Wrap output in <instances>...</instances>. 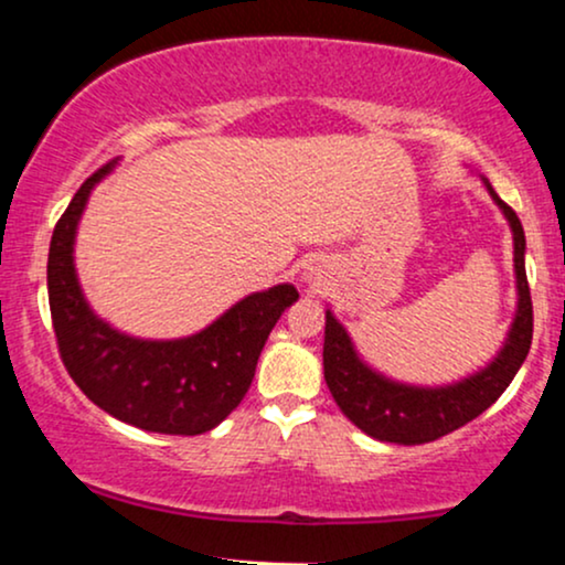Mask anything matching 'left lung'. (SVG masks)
<instances>
[{
  "instance_id": "1",
  "label": "left lung",
  "mask_w": 565,
  "mask_h": 565,
  "mask_svg": "<svg viewBox=\"0 0 565 565\" xmlns=\"http://www.w3.org/2000/svg\"><path fill=\"white\" fill-rule=\"evenodd\" d=\"M483 185L510 223L518 289L515 319L510 323L504 345L483 369H478L470 377L438 387L406 385V382L391 380L361 359L345 327L334 319L332 310H327L323 380H327L342 414L366 436L401 446L430 444L440 436H449L494 404L526 361L531 332H534V310H531L526 281V236H523L521 220L497 196L486 178Z\"/></svg>"
}]
</instances>
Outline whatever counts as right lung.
<instances>
[{
  "label": "right lung",
  "instance_id": "add662e5",
  "mask_svg": "<svg viewBox=\"0 0 565 565\" xmlns=\"http://www.w3.org/2000/svg\"><path fill=\"white\" fill-rule=\"evenodd\" d=\"M114 164L84 180L53 231L47 295L57 350L71 380L111 417L148 433L199 436L242 404L270 329L300 295L291 284L255 291L180 340H140L97 319L76 276L74 242L89 193Z\"/></svg>",
  "mask_w": 565,
  "mask_h": 565
}]
</instances>
